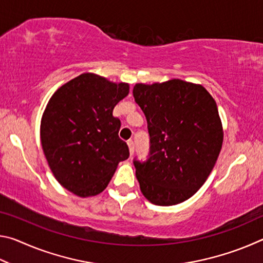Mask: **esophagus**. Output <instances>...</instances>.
<instances>
[{"mask_svg": "<svg viewBox=\"0 0 263 263\" xmlns=\"http://www.w3.org/2000/svg\"><path fill=\"white\" fill-rule=\"evenodd\" d=\"M127 146H128V149H130V155L132 157L133 153H135V142H133L132 140H128Z\"/></svg>", "mask_w": 263, "mask_h": 263, "instance_id": "1", "label": "esophagus"}]
</instances>
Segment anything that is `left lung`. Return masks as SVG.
I'll return each instance as SVG.
<instances>
[{
  "instance_id": "8db88e82",
  "label": "left lung",
  "mask_w": 263,
  "mask_h": 263,
  "mask_svg": "<svg viewBox=\"0 0 263 263\" xmlns=\"http://www.w3.org/2000/svg\"><path fill=\"white\" fill-rule=\"evenodd\" d=\"M133 97L149 135L148 159L133 160L142 195L162 206L186 201L206 181L221 149L215 100L201 84L179 79L137 83Z\"/></svg>"
}]
</instances>
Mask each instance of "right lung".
I'll return each instance as SVG.
<instances>
[{
    "label": "right lung",
    "instance_id": "obj_1",
    "mask_svg": "<svg viewBox=\"0 0 263 263\" xmlns=\"http://www.w3.org/2000/svg\"><path fill=\"white\" fill-rule=\"evenodd\" d=\"M127 83L84 73L53 94L43 114L41 140L58 182L80 197L95 196L109 184L116 168L130 157L118 137L116 104L128 94Z\"/></svg>",
    "mask_w": 263,
    "mask_h": 263
}]
</instances>
